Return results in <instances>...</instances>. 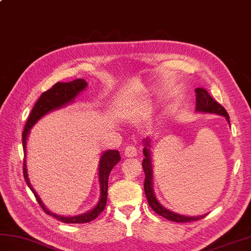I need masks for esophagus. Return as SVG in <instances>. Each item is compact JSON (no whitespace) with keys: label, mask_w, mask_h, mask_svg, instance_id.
Returning a JSON list of instances; mask_svg holds the SVG:
<instances>
[{"label":"esophagus","mask_w":251,"mask_h":251,"mask_svg":"<svg viewBox=\"0 0 251 251\" xmlns=\"http://www.w3.org/2000/svg\"><path fill=\"white\" fill-rule=\"evenodd\" d=\"M124 154L126 157H135L137 155V148L135 146L126 147Z\"/></svg>","instance_id":"obj_1"}]
</instances>
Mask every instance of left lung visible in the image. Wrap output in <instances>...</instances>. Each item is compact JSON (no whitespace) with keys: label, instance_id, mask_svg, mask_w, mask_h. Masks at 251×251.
Instances as JSON below:
<instances>
[{"label":"left lung","instance_id":"left-lung-1","mask_svg":"<svg viewBox=\"0 0 251 251\" xmlns=\"http://www.w3.org/2000/svg\"><path fill=\"white\" fill-rule=\"evenodd\" d=\"M195 96H196V108L195 111L199 113H209V114H217L222 115L226 117L228 124H230V117H228L227 112L223 108L221 104H219L211 98V96L207 93V90L204 88H195ZM143 158L142 167L143 172L146 175L145 179V192L147 200L149 201V205L151 206L152 209L156 212L157 215L164 217L165 219L174 222H192L196 220H201L206 215L201 216H184L180 215L178 212L172 211L168 208L164 207L161 202L158 201L155 196V192L153 189V168H152V158H151V139L149 137L143 139Z\"/></svg>","mask_w":251,"mask_h":251}]
</instances>
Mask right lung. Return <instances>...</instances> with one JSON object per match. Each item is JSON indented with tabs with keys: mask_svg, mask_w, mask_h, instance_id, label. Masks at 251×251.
<instances>
[{
	"mask_svg": "<svg viewBox=\"0 0 251 251\" xmlns=\"http://www.w3.org/2000/svg\"><path fill=\"white\" fill-rule=\"evenodd\" d=\"M87 83L83 78H76L74 81L69 83H56L50 89L46 90L45 93L41 95L39 100L36 101L33 109H32L28 121L25 123V130L23 132V147L25 152V159H24V177L26 184L30 188V190L33 192L34 196L36 197V201L39 202L40 206L43 208V210L47 215L52 216L63 223H86L93 221L99 216L101 211L104 209L106 204V197H108V181H109V175L111 173L112 168L121 161L120 152L117 150H106L101 153V156L99 159V166H98V177H99V184H100V197L92 209L84 212V214L77 215V216H61L51 212L49 208H47L40 196L37 195L35 190L32 186L29 175H28V167H26V140L30 135V130L33 127L37 121L41 120L44 115L49 114L50 112L55 111L58 109H61L63 106L74 102V100L77 96L81 94L83 90L86 89Z\"/></svg>",
	"mask_w": 251,
	"mask_h": 251,
	"instance_id": "1",
	"label": "right lung"
}]
</instances>
